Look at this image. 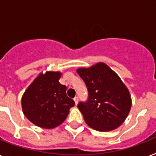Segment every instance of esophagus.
<instances>
[{"instance_id": "34e87169", "label": "esophagus", "mask_w": 156, "mask_h": 156, "mask_svg": "<svg viewBox=\"0 0 156 156\" xmlns=\"http://www.w3.org/2000/svg\"><path fill=\"white\" fill-rule=\"evenodd\" d=\"M74 102H75V104L77 105L78 104V96H75L74 98Z\"/></svg>"}]
</instances>
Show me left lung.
<instances>
[{
	"label": "left lung",
	"mask_w": 156,
	"mask_h": 156,
	"mask_svg": "<svg viewBox=\"0 0 156 156\" xmlns=\"http://www.w3.org/2000/svg\"><path fill=\"white\" fill-rule=\"evenodd\" d=\"M77 73L88 90L87 102L78 104L85 122L98 131H112L119 126L131 107L129 90L119 77L102 62L79 68Z\"/></svg>",
	"instance_id": "obj_1"
}]
</instances>
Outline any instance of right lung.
Segmentation results:
<instances>
[{"instance_id":"obj_1","label":"right lung","mask_w":156,"mask_h":156,"mask_svg":"<svg viewBox=\"0 0 156 156\" xmlns=\"http://www.w3.org/2000/svg\"><path fill=\"white\" fill-rule=\"evenodd\" d=\"M60 72L40 74L25 91L21 105L24 115L34 125L52 129L64 122L74 101L66 95V87L59 83Z\"/></svg>"}]
</instances>
